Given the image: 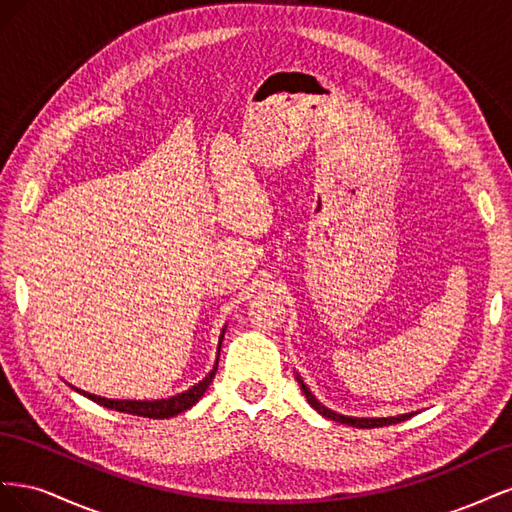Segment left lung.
I'll list each match as a JSON object with an SVG mask.
<instances>
[{
  "instance_id": "1",
  "label": "left lung",
  "mask_w": 512,
  "mask_h": 512,
  "mask_svg": "<svg viewBox=\"0 0 512 512\" xmlns=\"http://www.w3.org/2000/svg\"><path fill=\"white\" fill-rule=\"evenodd\" d=\"M299 380V386L303 395L307 397V404L312 406L316 412H320L322 416L331 418V421H337V423H344V425H352V427H359V429H374V427H384V425H395V423H401L406 421V418H410L412 414H399V416H386V418H359V416H344V414H337L333 410H329L327 406H322L320 401L312 395V391L307 389L305 382L297 376Z\"/></svg>"
}]
</instances>
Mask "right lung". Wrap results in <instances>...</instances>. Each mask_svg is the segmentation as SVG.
<instances>
[{
  "label": "right lung",
  "instance_id": "1",
  "mask_svg": "<svg viewBox=\"0 0 512 512\" xmlns=\"http://www.w3.org/2000/svg\"><path fill=\"white\" fill-rule=\"evenodd\" d=\"M224 331L222 329V335H220V344H218V356H220V348H222V339H224ZM215 371H218V361H215L213 369L209 371V374L200 380L198 384H194L192 389L183 391V393H177L175 397H168V399H153V401H141V399H106V397H100V395H91L87 391H81V389H72L76 393L85 395L87 399L96 401V404L104 406V408H111V410H117V412H126V414H134V416H145V418H170V416H177L185 410H190L196 401L205 395V391L209 389V384L213 382V376Z\"/></svg>",
  "mask_w": 512,
  "mask_h": 512
}]
</instances>
